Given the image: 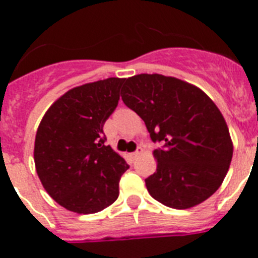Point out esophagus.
Here are the masks:
<instances>
[{"instance_id": "esophagus-1", "label": "esophagus", "mask_w": 258, "mask_h": 258, "mask_svg": "<svg viewBox=\"0 0 258 258\" xmlns=\"http://www.w3.org/2000/svg\"><path fill=\"white\" fill-rule=\"evenodd\" d=\"M141 154V147H140V149H138V150H137V151H134V152H132V157H133V159H136V157L137 156H138V155H140Z\"/></svg>"}]
</instances>
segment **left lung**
Segmentation results:
<instances>
[{
  "mask_svg": "<svg viewBox=\"0 0 258 258\" xmlns=\"http://www.w3.org/2000/svg\"><path fill=\"white\" fill-rule=\"evenodd\" d=\"M121 99L145 121L156 172L146 178L150 195L174 209L195 207L222 183L232 157L229 127L199 88L175 77L137 75L125 80Z\"/></svg>",
  "mask_w": 258,
  "mask_h": 258,
  "instance_id": "1",
  "label": "left lung"
}]
</instances>
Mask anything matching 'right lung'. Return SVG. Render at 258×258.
I'll list each match as a JSON object with an SVG mask.
<instances>
[{
	"label": "right lung",
	"mask_w": 258,
	"mask_h": 258,
	"mask_svg": "<svg viewBox=\"0 0 258 258\" xmlns=\"http://www.w3.org/2000/svg\"><path fill=\"white\" fill-rule=\"evenodd\" d=\"M124 79L109 77L71 89L40 122L35 164L50 197L76 213H97L118 198L129 165L104 145L103 125L120 99Z\"/></svg>",
	"instance_id": "obj_1"
}]
</instances>
